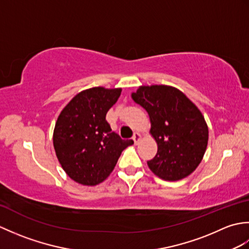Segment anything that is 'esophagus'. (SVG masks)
<instances>
[{"label":"esophagus","instance_id":"obj_1","mask_svg":"<svg viewBox=\"0 0 249 249\" xmlns=\"http://www.w3.org/2000/svg\"><path fill=\"white\" fill-rule=\"evenodd\" d=\"M140 139H141V135L139 133H135L133 136V140L135 142V144H138Z\"/></svg>","mask_w":249,"mask_h":249}]
</instances>
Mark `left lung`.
<instances>
[{
	"instance_id": "left-lung-1",
	"label": "left lung",
	"mask_w": 249,
	"mask_h": 249,
	"mask_svg": "<svg viewBox=\"0 0 249 249\" xmlns=\"http://www.w3.org/2000/svg\"><path fill=\"white\" fill-rule=\"evenodd\" d=\"M150 116V133L157 154L147 161L151 171L165 181H178L199 166L208 146L209 128L201 111L179 89L169 86H142L131 94Z\"/></svg>"
}]
</instances>
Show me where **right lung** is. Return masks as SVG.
I'll list each match as a JSON object with an SVG mask.
<instances>
[{"label":"right lung","mask_w":249,"mask_h":249,"mask_svg":"<svg viewBox=\"0 0 249 249\" xmlns=\"http://www.w3.org/2000/svg\"><path fill=\"white\" fill-rule=\"evenodd\" d=\"M122 89L96 87L78 93L61 111L53 130V146L62 168L73 181L95 186L104 182L121 153L134 143L111 129L106 114Z\"/></svg>","instance_id":"obj_1"}]
</instances>
